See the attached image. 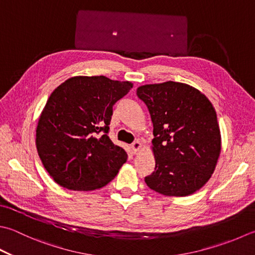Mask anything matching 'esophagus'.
Masks as SVG:
<instances>
[{"label":"esophagus","instance_id":"obj_1","mask_svg":"<svg viewBox=\"0 0 255 255\" xmlns=\"http://www.w3.org/2000/svg\"><path fill=\"white\" fill-rule=\"evenodd\" d=\"M131 147H132V150H133V152H134V153H137L139 150H140V148H141V143H140V141H139V140H136V141H133V142H132Z\"/></svg>","mask_w":255,"mask_h":255}]
</instances>
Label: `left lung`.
I'll return each instance as SVG.
<instances>
[{"instance_id": "1", "label": "left lung", "mask_w": 255, "mask_h": 255, "mask_svg": "<svg viewBox=\"0 0 255 255\" xmlns=\"http://www.w3.org/2000/svg\"><path fill=\"white\" fill-rule=\"evenodd\" d=\"M137 96L153 125L154 171L144 178L151 190L186 197L211 178L221 152V133L211 102L190 85H143Z\"/></svg>"}]
</instances>
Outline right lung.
Instances as JSON below:
<instances>
[{
    "label": "right lung",
    "mask_w": 255,
    "mask_h": 255,
    "mask_svg": "<svg viewBox=\"0 0 255 255\" xmlns=\"http://www.w3.org/2000/svg\"><path fill=\"white\" fill-rule=\"evenodd\" d=\"M132 88L106 76H75L47 99L36 148L54 181L69 190L101 189L117 176L127 153L108 137L113 106Z\"/></svg>",
    "instance_id": "right-lung-1"
}]
</instances>
